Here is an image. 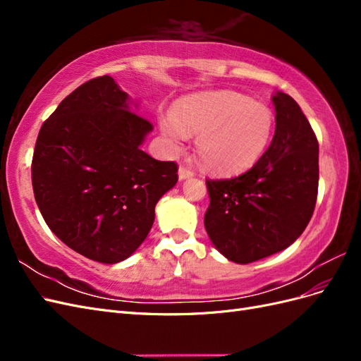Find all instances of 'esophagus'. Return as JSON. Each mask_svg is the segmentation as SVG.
<instances>
[{
    "label": "esophagus",
    "mask_w": 361,
    "mask_h": 361,
    "mask_svg": "<svg viewBox=\"0 0 361 361\" xmlns=\"http://www.w3.org/2000/svg\"><path fill=\"white\" fill-rule=\"evenodd\" d=\"M194 176V171L187 169L185 166H180L179 167V179L183 180V179H188V178H192Z\"/></svg>",
    "instance_id": "esophagus-1"
}]
</instances>
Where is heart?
I'll return each mask as SVG.
<instances>
[{"mask_svg": "<svg viewBox=\"0 0 361 361\" xmlns=\"http://www.w3.org/2000/svg\"><path fill=\"white\" fill-rule=\"evenodd\" d=\"M171 150H179L190 133L197 134L203 166L220 174H236L265 154L276 129L271 108L236 92H204L182 99L174 113L159 118Z\"/></svg>", "mask_w": 361, "mask_h": 361, "instance_id": "obj_1", "label": "heart"}]
</instances>
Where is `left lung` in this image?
Returning <instances> with one entry per match:
<instances>
[{
    "label": "left lung",
    "mask_w": 361,
    "mask_h": 361,
    "mask_svg": "<svg viewBox=\"0 0 361 361\" xmlns=\"http://www.w3.org/2000/svg\"><path fill=\"white\" fill-rule=\"evenodd\" d=\"M276 133L253 167L231 179H206L204 228L228 260L250 264L289 247L307 227L319 182V145L286 93L272 96Z\"/></svg>",
    "instance_id": "1"
}]
</instances>
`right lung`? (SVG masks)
Masks as SVG:
<instances>
[{"instance_id":"obj_1","label":"right lung","mask_w":361,"mask_h":361,"mask_svg":"<svg viewBox=\"0 0 361 361\" xmlns=\"http://www.w3.org/2000/svg\"><path fill=\"white\" fill-rule=\"evenodd\" d=\"M111 76L64 97L42 125L31 182L43 220L85 257L117 264L145 241L178 164L140 149L154 126L130 110Z\"/></svg>"}]
</instances>
